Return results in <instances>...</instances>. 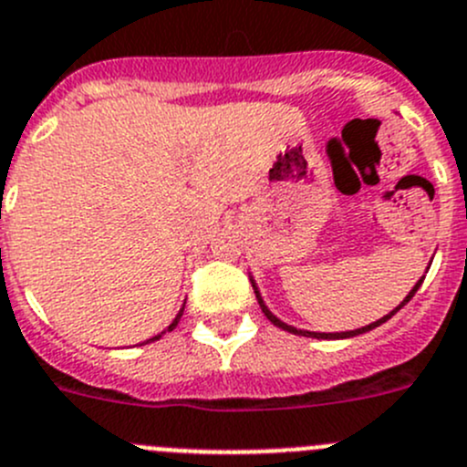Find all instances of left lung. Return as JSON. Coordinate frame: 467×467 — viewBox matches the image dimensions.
<instances>
[{
	"instance_id": "left-lung-1",
	"label": "left lung",
	"mask_w": 467,
	"mask_h": 467,
	"mask_svg": "<svg viewBox=\"0 0 467 467\" xmlns=\"http://www.w3.org/2000/svg\"><path fill=\"white\" fill-rule=\"evenodd\" d=\"M427 271H429V266H427ZM248 278H251V285H253V289H255V296H257V303H260L262 312H265V317H266V319H269L271 324H274V326H278V328L287 330V333H294V335H303V337H315V339H347V337H356V335L369 333V330H374V328H377V326L386 324L388 319H392V315H397V312H400L401 307H404L406 303H409L410 298L415 296V292H418V289H420V285H422L424 275H422V278L418 280V283L413 285V289H410V292L406 294V296H404V301H401L400 306L395 307V310H392V312H388V315H386V317H381V319L372 321V324L363 326V328H354V330H342V333H317V330H306V328H296V326H292V324H285L283 319H278V317H275L274 312L269 310V306H266V303H265V298H262V294H260V287H257V283H255V278H253V274H251V271H248Z\"/></svg>"
}]
</instances>
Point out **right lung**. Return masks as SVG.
<instances>
[{"mask_svg": "<svg viewBox=\"0 0 467 467\" xmlns=\"http://www.w3.org/2000/svg\"><path fill=\"white\" fill-rule=\"evenodd\" d=\"M184 303H187V301H184ZM184 303H182V307H180V312H178V315H175V319H173V321H171V324H169V326H166V328H164V330H161V333L152 335V337H150V339H146V342H141V344H150V342H155V339H160V337H161V335L171 333V330H173V328H175V326H178V324H180V317H182V312H184Z\"/></svg>", "mask_w": 467, "mask_h": 467, "instance_id": "1", "label": "right lung"}]
</instances>
